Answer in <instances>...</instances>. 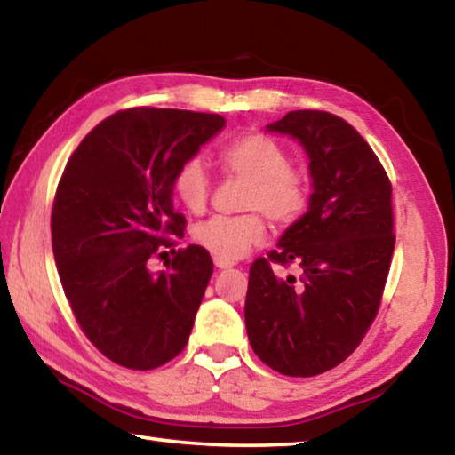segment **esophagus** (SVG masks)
Wrapping results in <instances>:
<instances>
[{"instance_id":"34e87169","label":"esophagus","mask_w":455,"mask_h":455,"mask_svg":"<svg viewBox=\"0 0 455 455\" xmlns=\"http://www.w3.org/2000/svg\"><path fill=\"white\" fill-rule=\"evenodd\" d=\"M214 267L220 268V270H227V268H233V267H235V262H230V260H222V259H217V256H214Z\"/></svg>"}]
</instances>
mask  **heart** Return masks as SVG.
<instances>
[{
    "label": "heart",
    "instance_id": "1",
    "mask_svg": "<svg viewBox=\"0 0 455 455\" xmlns=\"http://www.w3.org/2000/svg\"><path fill=\"white\" fill-rule=\"evenodd\" d=\"M222 164L233 175L249 179L244 193L246 209H259L280 225L296 220L307 209L308 180L291 167L286 148L267 135H244L225 147ZM212 187L211 171L201 156H191L175 175V193L188 211L201 212ZM264 220L259 212L236 217H212L195 228V241L222 260H236L264 238Z\"/></svg>",
    "mask_w": 455,
    "mask_h": 455
}]
</instances>
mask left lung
Masks as SVG:
<instances>
[{
	"label": "left lung",
	"mask_w": 455,
	"mask_h": 455,
	"mask_svg": "<svg viewBox=\"0 0 455 455\" xmlns=\"http://www.w3.org/2000/svg\"><path fill=\"white\" fill-rule=\"evenodd\" d=\"M267 131L304 148L312 195L268 260L251 267L246 334L264 364L308 378L348 358L376 318L394 252L392 185L358 131L332 113L291 111ZM292 259L299 283L269 268Z\"/></svg>",
	"instance_id": "8db88e82"
}]
</instances>
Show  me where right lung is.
<instances>
[{"label":"right lung","mask_w":455,"mask_h":455,"mask_svg":"<svg viewBox=\"0 0 455 455\" xmlns=\"http://www.w3.org/2000/svg\"><path fill=\"white\" fill-rule=\"evenodd\" d=\"M220 115L119 111L91 131L57 187L52 244L81 330L115 364L153 370L179 356L212 275L203 246L179 251L167 270L148 259L163 235L183 233L172 206L180 164L225 129Z\"/></svg>","instance_id":"1"}]
</instances>
